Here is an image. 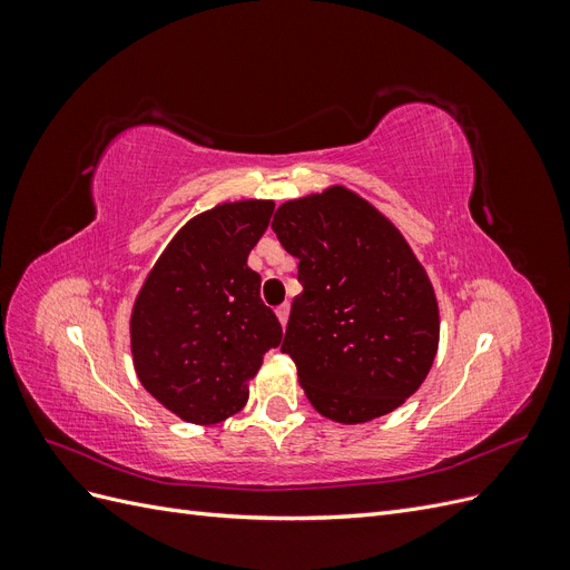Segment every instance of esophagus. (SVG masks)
Masks as SVG:
<instances>
[{"instance_id":"1","label":"esophagus","mask_w":570,"mask_h":570,"mask_svg":"<svg viewBox=\"0 0 570 570\" xmlns=\"http://www.w3.org/2000/svg\"><path fill=\"white\" fill-rule=\"evenodd\" d=\"M275 316H278L281 325L285 327V325H287V318H289V304H281L278 308H275Z\"/></svg>"}]
</instances>
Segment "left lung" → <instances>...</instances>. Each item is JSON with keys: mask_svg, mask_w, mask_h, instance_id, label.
<instances>
[{"mask_svg": "<svg viewBox=\"0 0 570 570\" xmlns=\"http://www.w3.org/2000/svg\"><path fill=\"white\" fill-rule=\"evenodd\" d=\"M271 228L299 258L281 350L308 402L342 425L400 409L440 344L435 287L402 230L344 185L283 202Z\"/></svg>", "mask_w": 570, "mask_h": 570, "instance_id": "left-lung-1", "label": "left lung"}]
</instances>
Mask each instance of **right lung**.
I'll return each mask as SVG.
<instances>
[{"label": "right lung", "mask_w": 570, "mask_h": 570, "mask_svg": "<svg viewBox=\"0 0 570 570\" xmlns=\"http://www.w3.org/2000/svg\"><path fill=\"white\" fill-rule=\"evenodd\" d=\"M273 199L220 202L189 218L149 268L130 312L142 387L185 423L216 425L249 400L264 354L283 340L247 266Z\"/></svg>", "instance_id": "1"}]
</instances>
